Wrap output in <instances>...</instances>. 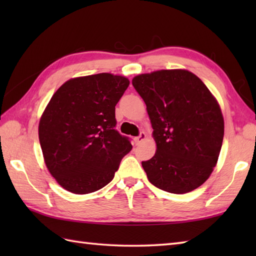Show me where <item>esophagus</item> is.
<instances>
[{
  "mask_svg": "<svg viewBox=\"0 0 256 256\" xmlns=\"http://www.w3.org/2000/svg\"><path fill=\"white\" fill-rule=\"evenodd\" d=\"M145 138H146V134L144 132H140L138 136H136V138H134V142H135V144L138 145V144L142 143Z\"/></svg>",
  "mask_w": 256,
  "mask_h": 256,
  "instance_id": "esophagus-1",
  "label": "esophagus"
}]
</instances>
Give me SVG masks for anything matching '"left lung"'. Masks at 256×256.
<instances>
[{
    "instance_id": "obj_1",
    "label": "left lung",
    "mask_w": 256,
    "mask_h": 256,
    "mask_svg": "<svg viewBox=\"0 0 256 256\" xmlns=\"http://www.w3.org/2000/svg\"><path fill=\"white\" fill-rule=\"evenodd\" d=\"M153 128L156 153L142 162L148 180L172 194L201 186L218 162L224 134L216 98L188 70H158L134 77Z\"/></svg>"
}]
</instances>
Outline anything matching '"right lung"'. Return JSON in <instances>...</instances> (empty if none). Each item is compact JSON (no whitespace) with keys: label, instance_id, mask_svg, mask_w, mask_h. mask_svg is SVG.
<instances>
[{"label":"right lung","instance_id":"1","mask_svg":"<svg viewBox=\"0 0 256 256\" xmlns=\"http://www.w3.org/2000/svg\"><path fill=\"white\" fill-rule=\"evenodd\" d=\"M128 84V78L103 72L70 79L52 96L38 135L48 170L68 192L106 186L132 150L116 130V106Z\"/></svg>","mask_w":256,"mask_h":256}]
</instances>
